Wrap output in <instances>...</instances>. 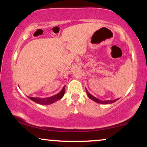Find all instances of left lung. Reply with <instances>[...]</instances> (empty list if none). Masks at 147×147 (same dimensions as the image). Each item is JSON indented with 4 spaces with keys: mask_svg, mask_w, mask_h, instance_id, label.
<instances>
[{
    "mask_svg": "<svg viewBox=\"0 0 147 147\" xmlns=\"http://www.w3.org/2000/svg\"><path fill=\"white\" fill-rule=\"evenodd\" d=\"M86 93H87L88 96L89 98L92 99V100H93L94 102H97V103H99V104H112V103L116 102V101L119 99H115V100H106V101H102V100H100V99L96 98L95 97H94V96H92V95H91L90 92H89L87 90L86 88Z\"/></svg>",
    "mask_w": 147,
    "mask_h": 147,
    "instance_id": "obj_1",
    "label": "left lung"
}]
</instances>
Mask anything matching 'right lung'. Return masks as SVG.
Masks as SVG:
<instances>
[{"instance_id":"obj_1","label":"right lung","mask_w":147,"mask_h":147,"mask_svg":"<svg viewBox=\"0 0 147 147\" xmlns=\"http://www.w3.org/2000/svg\"><path fill=\"white\" fill-rule=\"evenodd\" d=\"M65 86H64L62 88V90L60 91L59 93L56 94V95L52 96V97H46V98H40V97H29V98L32 100L33 102L37 103V104H41V105H49V104H51L52 103L57 102V101L59 100L60 99H61L64 95L65 93Z\"/></svg>"}]
</instances>
